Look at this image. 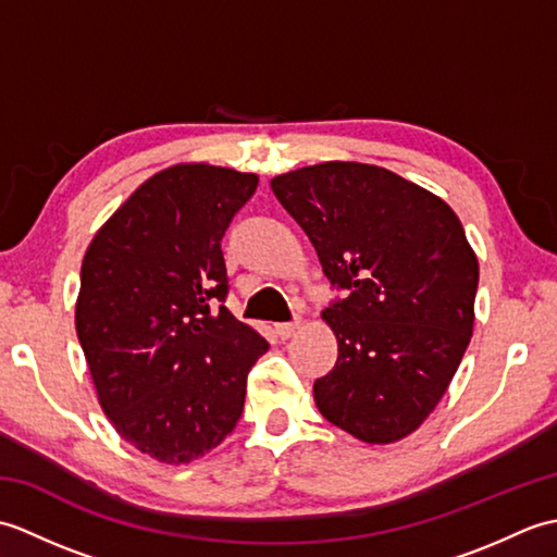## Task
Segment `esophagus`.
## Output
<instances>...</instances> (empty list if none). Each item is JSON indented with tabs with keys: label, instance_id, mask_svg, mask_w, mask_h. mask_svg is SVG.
I'll use <instances>...</instances> for the list:
<instances>
[{
	"label": "esophagus",
	"instance_id": "1",
	"mask_svg": "<svg viewBox=\"0 0 557 557\" xmlns=\"http://www.w3.org/2000/svg\"><path fill=\"white\" fill-rule=\"evenodd\" d=\"M299 327H301L299 321H294V323H280V325H275V333H277L282 339H289L294 333H297Z\"/></svg>",
	"mask_w": 557,
	"mask_h": 557
}]
</instances>
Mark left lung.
<instances>
[{
  "instance_id": "8db88e82",
  "label": "left lung",
  "mask_w": 557,
  "mask_h": 557,
  "mask_svg": "<svg viewBox=\"0 0 557 557\" xmlns=\"http://www.w3.org/2000/svg\"><path fill=\"white\" fill-rule=\"evenodd\" d=\"M272 191L349 297L323 311L337 363L313 383L337 429L385 445L437 407L474 333L479 260L443 198L363 162L280 174Z\"/></svg>"
}]
</instances>
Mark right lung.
Masks as SVG:
<instances>
[{"label": "right lung", "instance_id": "right-lung-1", "mask_svg": "<svg viewBox=\"0 0 557 557\" xmlns=\"http://www.w3.org/2000/svg\"><path fill=\"white\" fill-rule=\"evenodd\" d=\"M256 186V174L174 164L140 184L83 256L76 335L98 401L162 465H188L234 431L248 371L268 351L224 306L220 248Z\"/></svg>", "mask_w": 557, "mask_h": 557}]
</instances>
